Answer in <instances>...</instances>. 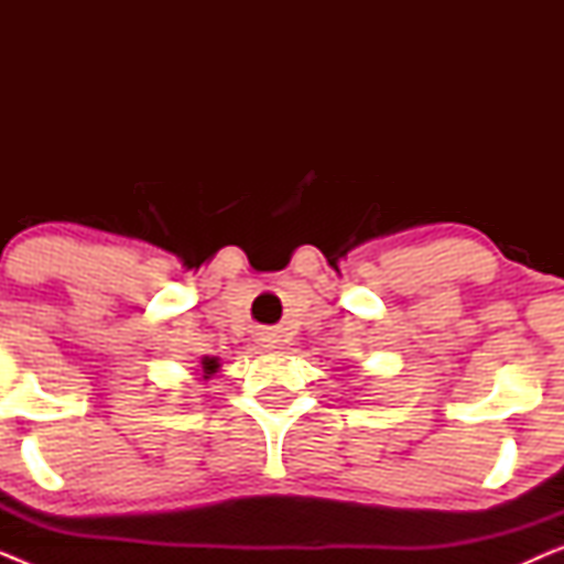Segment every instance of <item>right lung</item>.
Wrapping results in <instances>:
<instances>
[{"label":"right lung","instance_id":"add662e5","mask_svg":"<svg viewBox=\"0 0 564 564\" xmlns=\"http://www.w3.org/2000/svg\"><path fill=\"white\" fill-rule=\"evenodd\" d=\"M203 369H205V375H213V372H218V359H210V357H205V359H203Z\"/></svg>","mask_w":564,"mask_h":564}]
</instances>
